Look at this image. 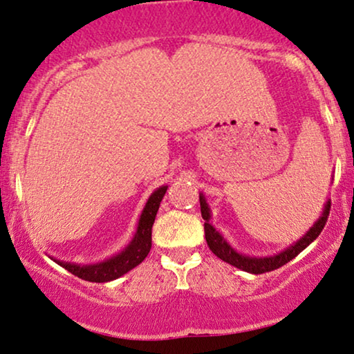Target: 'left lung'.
Wrapping results in <instances>:
<instances>
[{
    "label": "left lung",
    "mask_w": 354,
    "mask_h": 354,
    "mask_svg": "<svg viewBox=\"0 0 354 354\" xmlns=\"http://www.w3.org/2000/svg\"><path fill=\"white\" fill-rule=\"evenodd\" d=\"M199 201H201L202 218L205 220V223H204L205 241H207V244H209L210 251L214 252L216 257H220L221 261L228 262L230 266L241 268V270H244V272L254 273V275H257V273L272 272V270H275V268H280L281 266H285V263H288L291 259H295L296 256H298L301 251H304V249L319 236L320 232H322L325 223H327L328 212H330V199H327V202H325V205H324L322 215H320L317 221H315V223L310 226L308 232H306L304 236H301L298 241L290 244L288 248L283 249V251L279 254L257 257V256H248V254L238 252L236 249L232 246V244L226 241V238L223 236V234H221L218 230H216L215 226L210 223L212 210H210V205L207 204L205 196L202 194V192L199 194Z\"/></svg>",
    "instance_id": "obj_1"
}]
</instances>
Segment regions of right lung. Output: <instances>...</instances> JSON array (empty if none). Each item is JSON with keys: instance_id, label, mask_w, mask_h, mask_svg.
<instances>
[{"instance_id": "1", "label": "right lung", "mask_w": 354, "mask_h": 354, "mask_svg": "<svg viewBox=\"0 0 354 354\" xmlns=\"http://www.w3.org/2000/svg\"><path fill=\"white\" fill-rule=\"evenodd\" d=\"M167 189L168 186H160L150 194L147 202H145L142 214L139 216L138 230H136L131 243L122 249L121 252H118L115 256L108 257L102 262L84 263V266L82 263L58 261V259L53 257L51 259H53L58 266L66 268V270L82 280L103 283V281L120 279L121 275H124V273L133 270L134 267H138L150 252V248H152V226L155 216H157L160 202H162Z\"/></svg>"}]
</instances>
